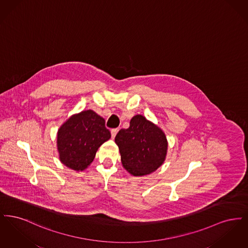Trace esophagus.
Instances as JSON below:
<instances>
[{
	"mask_svg": "<svg viewBox=\"0 0 248 248\" xmlns=\"http://www.w3.org/2000/svg\"><path fill=\"white\" fill-rule=\"evenodd\" d=\"M118 130V128H113V129H111V138H112V139L115 138V136H116Z\"/></svg>",
	"mask_w": 248,
	"mask_h": 248,
	"instance_id": "obj_1",
	"label": "esophagus"
}]
</instances>
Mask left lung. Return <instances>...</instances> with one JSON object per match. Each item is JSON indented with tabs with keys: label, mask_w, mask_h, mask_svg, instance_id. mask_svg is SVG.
<instances>
[{
	"label": "left lung",
	"mask_w": 248,
	"mask_h": 248,
	"mask_svg": "<svg viewBox=\"0 0 248 248\" xmlns=\"http://www.w3.org/2000/svg\"><path fill=\"white\" fill-rule=\"evenodd\" d=\"M123 166L134 176L153 173L164 163L167 152L165 133L142 115L130 121L115 137Z\"/></svg>",
	"instance_id": "obj_1"
}]
</instances>
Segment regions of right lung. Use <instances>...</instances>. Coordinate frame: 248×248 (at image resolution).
<instances>
[{"label": "right lung", "mask_w": 248, "mask_h": 248, "mask_svg": "<svg viewBox=\"0 0 248 248\" xmlns=\"http://www.w3.org/2000/svg\"><path fill=\"white\" fill-rule=\"evenodd\" d=\"M110 139L105 120L93 110L68 119L58 132V150L62 164L82 171L94 160L97 149Z\"/></svg>", "instance_id": "right-lung-1"}]
</instances>
